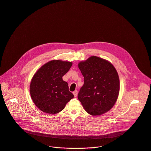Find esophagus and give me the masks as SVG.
I'll use <instances>...</instances> for the list:
<instances>
[{"instance_id": "esophagus-1", "label": "esophagus", "mask_w": 151, "mask_h": 151, "mask_svg": "<svg viewBox=\"0 0 151 151\" xmlns=\"http://www.w3.org/2000/svg\"><path fill=\"white\" fill-rule=\"evenodd\" d=\"M73 93L74 96L76 97V96H77V95H78V91L76 90V91H75L73 92Z\"/></svg>"}]
</instances>
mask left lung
Returning a JSON list of instances; mask_svg holds the SVG:
<instances>
[{"instance_id":"8db88e82","label":"left lung","mask_w":151,"mask_h":151,"mask_svg":"<svg viewBox=\"0 0 151 151\" xmlns=\"http://www.w3.org/2000/svg\"><path fill=\"white\" fill-rule=\"evenodd\" d=\"M78 67L84 83L78 98L84 109L93 116L107 112L114 106L119 92V79L115 67L95 56L81 62Z\"/></svg>"}]
</instances>
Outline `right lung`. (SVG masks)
<instances>
[{"label":"right lung","mask_w":151,"mask_h":151,"mask_svg":"<svg viewBox=\"0 0 151 151\" xmlns=\"http://www.w3.org/2000/svg\"><path fill=\"white\" fill-rule=\"evenodd\" d=\"M72 65L70 62L51 60L34 75L30 93L35 105L43 112L55 114L62 111L74 95L62 77Z\"/></svg>","instance_id":"right-lung-1"}]
</instances>
